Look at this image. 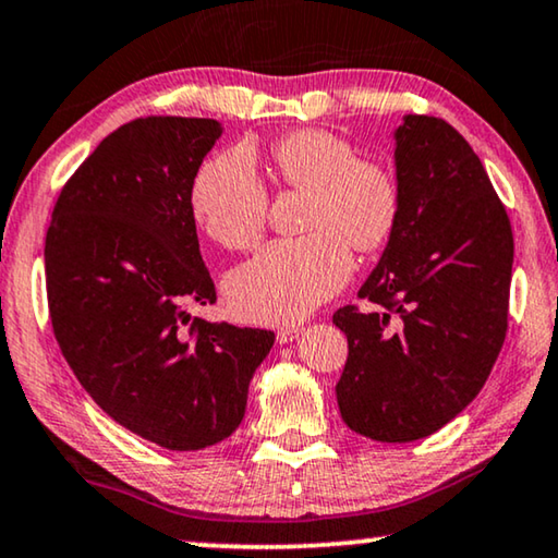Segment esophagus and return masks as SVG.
Here are the masks:
<instances>
[{
    "mask_svg": "<svg viewBox=\"0 0 558 558\" xmlns=\"http://www.w3.org/2000/svg\"><path fill=\"white\" fill-rule=\"evenodd\" d=\"M303 328L298 326H286V328H278V343H293V340L301 336Z\"/></svg>",
    "mask_w": 558,
    "mask_h": 558,
    "instance_id": "34e87169",
    "label": "esophagus"
}]
</instances>
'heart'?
<instances>
[{"mask_svg": "<svg viewBox=\"0 0 558 558\" xmlns=\"http://www.w3.org/2000/svg\"><path fill=\"white\" fill-rule=\"evenodd\" d=\"M272 165L288 187L307 193V235L276 240L228 272V303L253 323L301 320L351 278V245L361 253L378 251L401 218L393 172L363 160L345 137L332 132H290L272 145ZM187 203L207 238L222 247H247L263 232L268 190L253 155L230 147L199 165Z\"/></svg>", "mask_w": 558, "mask_h": 558, "instance_id": "1", "label": "heart"}]
</instances>
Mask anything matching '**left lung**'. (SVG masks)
Returning a JSON list of instances; mask_svg holds the SVG:
<instances>
[{"label":"left lung","mask_w":558,"mask_h":558,"mask_svg":"<svg viewBox=\"0 0 558 558\" xmlns=\"http://www.w3.org/2000/svg\"><path fill=\"white\" fill-rule=\"evenodd\" d=\"M401 218L359 295L332 323L348 338L336 386L345 426L384 444L453 421L501 353L513 232L478 155L451 124L405 114L396 130Z\"/></svg>","instance_id":"left-lung-1"}]
</instances>
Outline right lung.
Segmentation results:
<instances>
[{"label":"right lung","instance_id":"1","mask_svg":"<svg viewBox=\"0 0 558 558\" xmlns=\"http://www.w3.org/2000/svg\"><path fill=\"white\" fill-rule=\"evenodd\" d=\"M222 135L207 118L122 124L66 180L45 243L54 338L112 421L170 448L220 444L276 332L190 320L218 301L190 215V182Z\"/></svg>","mask_w":558,"mask_h":558}]
</instances>
